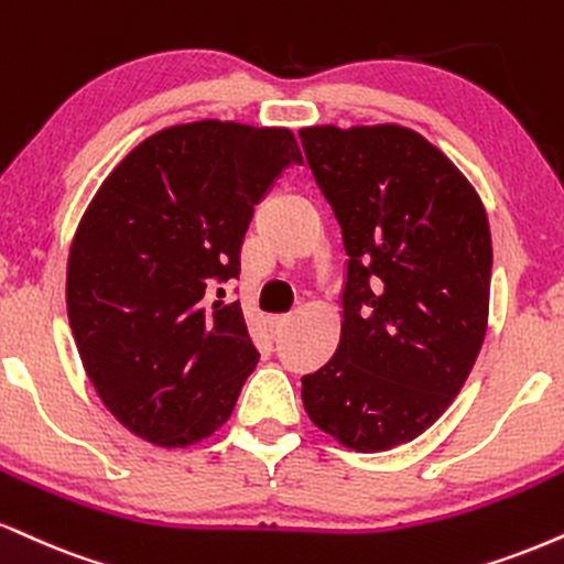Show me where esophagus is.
Returning a JSON list of instances; mask_svg holds the SVG:
<instances>
[{
	"mask_svg": "<svg viewBox=\"0 0 564 564\" xmlns=\"http://www.w3.org/2000/svg\"><path fill=\"white\" fill-rule=\"evenodd\" d=\"M291 321V315H273L270 317V328H273V334H281L283 328H286Z\"/></svg>",
	"mask_w": 564,
	"mask_h": 564,
	"instance_id": "34e87169",
	"label": "esophagus"
}]
</instances>
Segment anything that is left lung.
<instances>
[{"label":"left lung","mask_w":564,"mask_h":564,"mask_svg":"<svg viewBox=\"0 0 564 564\" xmlns=\"http://www.w3.org/2000/svg\"><path fill=\"white\" fill-rule=\"evenodd\" d=\"M347 252L336 355L302 378L312 423L355 452L417 438L484 344L491 230L470 181L404 126L302 128Z\"/></svg>","instance_id":"8db88e82"}]
</instances>
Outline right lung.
<instances>
[{"label":"right lung","instance_id":"obj_1","mask_svg":"<svg viewBox=\"0 0 564 564\" xmlns=\"http://www.w3.org/2000/svg\"><path fill=\"white\" fill-rule=\"evenodd\" d=\"M300 162L289 128L173 126L141 141L80 217L70 330L99 399L135 436L188 446L234 412L260 351L241 304L213 302V286L239 275L254 205Z\"/></svg>","mask_w":564,"mask_h":564}]
</instances>
